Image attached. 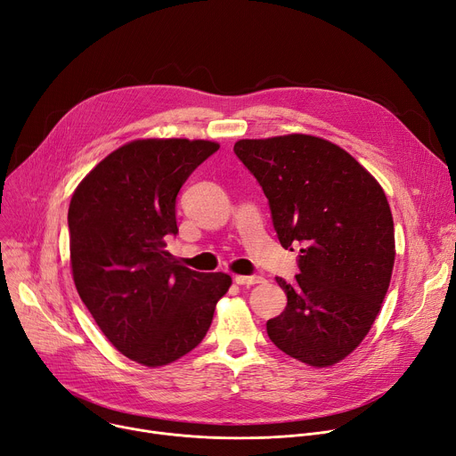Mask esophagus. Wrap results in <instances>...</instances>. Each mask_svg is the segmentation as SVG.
I'll return each instance as SVG.
<instances>
[{"instance_id":"obj_1","label":"esophagus","mask_w":456,"mask_h":456,"mask_svg":"<svg viewBox=\"0 0 456 456\" xmlns=\"http://www.w3.org/2000/svg\"><path fill=\"white\" fill-rule=\"evenodd\" d=\"M233 281L237 283V285H256V283H261L263 281V278L261 276H235L233 278Z\"/></svg>"}]
</instances>
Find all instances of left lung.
Masks as SVG:
<instances>
[{
    "instance_id": "obj_1",
    "label": "left lung",
    "mask_w": 456,
    "mask_h": 456,
    "mask_svg": "<svg viewBox=\"0 0 456 456\" xmlns=\"http://www.w3.org/2000/svg\"><path fill=\"white\" fill-rule=\"evenodd\" d=\"M235 156L269 199L283 248H300L285 311L266 322L280 350L324 368L350 355L376 320L394 266V221L383 187L344 149L289 134L240 140Z\"/></svg>"
}]
</instances>
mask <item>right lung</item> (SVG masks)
I'll return each instance as SVG.
<instances>
[{
  "label": "right lung",
  "mask_w": 456,
  "mask_h": 456,
  "mask_svg": "<svg viewBox=\"0 0 456 456\" xmlns=\"http://www.w3.org/2000/svg\"><path fill=\"white\" fill-rule=\"evenodd\" d=\"M219 151L204 140H138L106 156L78 183L69 209V252L80 300L128 359L156 368L206 337L232 285L197 273L166 250L178 233L176 195Z\"/></svg>",
  "instance_id": "obj_1"
}]
</instances>
